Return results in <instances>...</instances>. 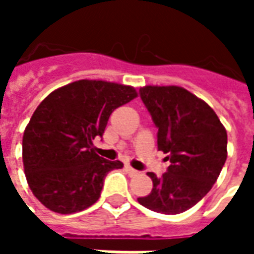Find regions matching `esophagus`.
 <instances>
[{"instance_id": "esophagus-1", "label": "esophagus", "mask_w": 254, "mask_h": 254, "mask_svg": "<svg viewBox=\"0 0 254 254\" xmlns=\"http://www.w3.org/2000/svg\"><path fill=\"white\" fill-rule=\"evenodd\" d=\"M125 170H127V173L129 174V176H138V171L134 170V169H132L130 166H125Z\"/></svg>"}]
</instances>
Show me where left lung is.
<instances>
[{"label":"left lung","instance_id":"1","mask_svg":"<svg viewBox=\"0 0 254 254\" xmlns=\"http://www.w3.org/2000/svg\"><path fill=\"white\" fill-rule=\"evenodd\" d=\"M158 127V149L170 166L162 177L148 173L154 188L138 197L143 207L177 215L211 190L227 158V133L215 111L187 89L147 85L138 91Z\"/></svg>","mask_w":254,"mask_h":254}]
</instances>
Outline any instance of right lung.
<instances>
[{
	"mask_svg": "<svg viewBox=\"0 0 254 254\" xmlns=\"http://www.w3.org/2000/svg\"><path fill=\"white\" fill-rule=\"evenodd\" d=\"M137 96L129 85L78 80L53 91L32 114L23 136V163L34 196L57 213L80 212L98 201L107 173L120 160L100 158L111 113Z\"/></svg>",
	"mask_w": 254,
	"mask_h": 254,
	"instance_id": "1",
	"label": "right lung"
}]
</instances>
